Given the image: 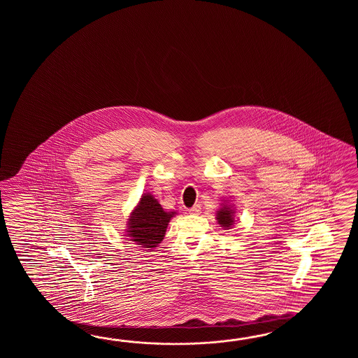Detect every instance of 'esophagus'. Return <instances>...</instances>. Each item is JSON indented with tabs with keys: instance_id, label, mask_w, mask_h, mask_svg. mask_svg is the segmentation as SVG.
I'll return each instance as SVG.
<instances>
[{
	"instance_id": "1",
	"label": "esophagus",
	"mask_w": 358,
	"mask_h": 358,
	"mask_svg": "<svg viewBox=\"0 0 358 358\" xmlns=\"http://www.w3.org/2000/svg\"><path fill=\"white\" fill-rule=\"evenodd\" d=\"M189 213H192V215H199L201 213V206L194 205L193 207H190Z\"/></svg>"
}]
</instances>
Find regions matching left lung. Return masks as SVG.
<instances>
[{"label":"left lung","instance_id":"1","mask_svg":"<svg viewBox=\"0 0 358 358\" xmlns=\"http://www.w3.org/2000/svg\"><path fill=\"white\" fill-rule=\"evenodd\" d=\"M216 219L222 228L230 229L234 224V211L229 208V206H224L216 213Z\"/></svg>","mask_w":358,"mask_h":358}]
</instances>
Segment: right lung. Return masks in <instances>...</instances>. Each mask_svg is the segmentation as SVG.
<instances>
[{
    "mask_svg": "<svg viewBox=\"0 0 358 358\" xmlns=\"http://www.w3.org/2000/svg\"><path fill=\"white\" fill-rule=\"evenodd\" d=\"M174 215L176 213H165L151 194L142 196L128 222L130 241L145 248L157 247L165 236L169 221Z\"/></svg>",
    "mask_w": 358,
    "mask_h": 358,
    "instance_id": "obj_1",
    "label": "right lung"
}]
</instances>
